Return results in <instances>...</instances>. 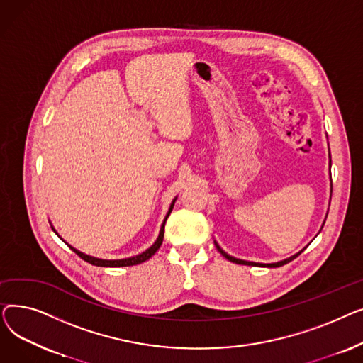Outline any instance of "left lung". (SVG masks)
I'll return each instance as SVG.
<instances>
[{"label":"left lung","mask_w":363,"mask_h":363,"mask_svg":"<svg viewBox=\"0 0 363 363\" xmlns=\"http://www.w3.org/2000/svg\"><path fill=\"white\" fill-rule=\"evenodd\" d=\"M330 156V167H331V155H328ZM331 193H333V182H331ZM327 219V218H325ZM323 223H325V220H323ZM323 223H322V226H320V230L323 228ZM320 230H319V233H320ZM318 233V234H319ZM215 245H216V249L219 250V253L225 257V259H228V260H231V262H234V263H238V264H249V266H264V268H279V266H282V264H287L289 262H291V260H294L298 255H301L303 252H304V249H306V247H304L303 250H300L298 253H296V255H293V256H290V257H287V259H284V260H279V262H275V263H257V262H250V260H242V259H237V257H234V256H231V255H228L225 250H222L220 249V245L215 241Z\"/></svg>","instance_id":"8db88e82"}]
</instances>
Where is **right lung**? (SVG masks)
Masks as SVG:
<instances>
[{
  "label": "right lung",
  "instance_id": "1",
  "mask_svg": "<svg viewBox=\"0 0 363 363\" xmlns=\"http://www.w3.org/2000/svg\"><path fill=\"white\" fill-rule=\"evenodd\" d=\"M177 199L178 197H175L174 200H172V203H170V206H169V211H167V213H166V216H164V219H163V223H162V226H160V233H159V237H157V240L155 241V244H152L151 247H148V249L145 250V252H143V253H140V255H137V256H132V257H126V259H116V260H108V259H100V257H94V256H89V255H85V253H82V252H79L78 249H74V247H72L70 244H67L66 241V244L70 247V249L78 255L81 259H84L85 262H88V263H91V264H94V266H101V268H121V266H133V264H140V263H143V262H145V260H148L152 255H155L159 249H160V245H162V242H163V237H164V223H166V220H167V218H169V215H170V212H172V208H174V204H175V201H177ZM51 228H52V231L59 235V233H57L55 230H54V226L51 225ZM60 237V235H59ZM62 238V237H60ZM63 240V238H62Z\"/></svg>",
  "mask_w": 363,
  "mask_h": 363
}]
</instances>
